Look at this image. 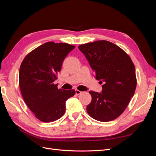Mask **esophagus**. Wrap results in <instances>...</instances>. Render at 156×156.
<instances>
[{"label": "esophagus", "instance_id": "1", "mask_svg": "<svg viewBox=\"0 0 156 156\" xmlns=\"http://www.w3.org/2000/svg\"><path fill=\"white\" fill-rule=\"evenodd\" d=\"M82 93V92H81L79 90H75V94H77V95H79V94H81Z\"/></svg>", "mask_w": 156, "mask_h": 156}]
</instances>
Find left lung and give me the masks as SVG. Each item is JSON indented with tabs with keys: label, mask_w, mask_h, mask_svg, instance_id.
<instances>
[{
	"label": "left lung",
	"mask_w": 156,
	"mask_h": 156,
	"mask_svg": "<svg viewBox=\"0 0 156 156\" xmlns=\"http://www.w3.org/2000/svg\"><path fill=\"white\" fill-rule=\"evenodd\" d=\"M86 56L96 79L102 85L101 93L90 91L92 101L87 107L94 119L108 122L122 114L136 86L135 66L129 56L119 46L99 40L79 46Z\"/></svg>",
	"instance_id": "8db88e82"
}]
</instances>
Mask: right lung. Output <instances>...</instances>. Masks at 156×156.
Masks as SVG:
<instances>
[{"label":"right lung","mask_w":156,"mask_h":156,"mask_svg":"<svg viewBox=\"0 0 156 156\" xmlns=\"http://www.w3.org/2000/svg\"><path fill=\"white\" fill-rule=\"evenodd\" d=\"M75 48L66 43L46 42L30 52L21 64L19 84L23 98L41 122L62 117L66 101L75 95V90L58 89L54 84L64 58Z\"/></svg>","instance_id":"1"}]
</instances>
